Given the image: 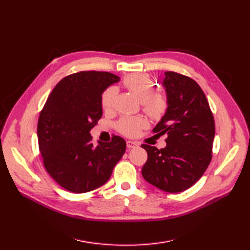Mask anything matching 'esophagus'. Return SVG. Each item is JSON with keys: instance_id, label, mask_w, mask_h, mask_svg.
I'll use <instances>...</instances> for the list:
<instances>
[{"instance_id": "1", "label": "esophagus", "mask_w": 250, "mask_h": 250, "mask_svg": "<svg viewBox=\"0 0 250 250\" xmlns=\"http://www.w3.org/2000/svg\"><path fill=\"white\" fill-rule=\"evenodd\" d=\"M126 147L128 149H132V148H136L138 147V144L136 142H132V141H127L126 142Z\"/></svg>"}]
</instances>
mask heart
<instances>
[{"instance_id": "obj_1", "label": "heart", "mask_w": 250, "mask_h": 250, "mask_svg": "<svg viewBox=\"0 0 250 250\" xmlns=\"http://www.w3.org/2000/svg\"><path fill=\"white\" fill-rule=\"evenodd\" d=\"M124 85L142 101L143 110L151 118L158 120L168 108L166 95L155 92V85L147 74H132L125 78ZM118 90L116 87H109L103 92L101 104L105 111L114 108ZM146 126L144 118L139 116H123L116 123V129L125 137H137L141 129Z\"/></svg>"}]
</instances>
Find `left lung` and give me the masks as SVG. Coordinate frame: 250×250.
<instances>
[{
	"instance_id": "left-lung-1",
	"label": "left lung",
	"mask_w": 250,
	"mask_h": 250,
	"mask_svg": "<svg viewBox=\"0 0 250 250\" xmlns=\"http://www.w3.org/2000/svg\"><path fill=\"white\" fill-rule=\"evenodd\" d=\"M164 74L168 108L153 133L167 136L166 147L159 150L143 144L148 159L142 175L161 190L180 192L203 176L212 160L215 122L198 83L175 72Z\"/></svg>"
}]
</instances>
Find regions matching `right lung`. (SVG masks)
<instances>
[{
	"label": "right lung",
	"mask_w": 250,
	"mask_h": 250,
	"mask_svg": "<svg viewBox=\"0 0 250 250\" xmlns=\"http://www.w3.org/2000/svg\"><path fill=\"white\" fill-rule=\"evenodd\" d=\"M118 81L108 72L69 75L51 91L39 114L37 138L44 168L64 189L83 193L103 186L125 152L121 137L94 146L90 136L102 116L103 91Z\"/></svg>",
	"instance_id": "add662e5"
}]
</instances>
